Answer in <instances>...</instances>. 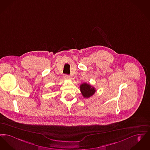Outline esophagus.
I'll use <instances>...</instances> for the list:
<instances>
[{"label": "esophagus", "instance_id": "obj_1", "mask_svg": "<svg viewBox=\"0 0 150 150\" xmlns=\"http://www.w3.org/2000/svg\"><path fill=\"white\" fill-rule=\"evenodd\" d=\"M64 78L65 79H70L71 78L70 76L69 75H64Z\"/></svg>", "mask_w": 150, "mask_h": 150}]
</instances>
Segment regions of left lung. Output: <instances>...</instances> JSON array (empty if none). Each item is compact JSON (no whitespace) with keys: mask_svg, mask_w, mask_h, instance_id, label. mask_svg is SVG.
<instances>
[{"mask_svg":"<svg viewBox=\"0 0 150 150\" xmlns=\"http://www.w3.org/2000/svg\"><path fill=\"white\" fill-rule=\"evenodd\" d=\"M80 89L83 96L87 98L93 96L96 92L95 88L86 83L81 84L80 86Z\"/></svg>","mask_w":150,"mask_h":150,"instance_id":"8db88e82","label":"left lung"}]
</instances>
